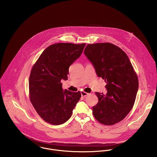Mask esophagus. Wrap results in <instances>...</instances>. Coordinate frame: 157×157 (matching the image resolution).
<instances>
[{"label":"esophagus","instance_id":"esophagus-1","mask_svg":"<svg viewBox=\"0 0 157 157\" xmlns=\"http://www.w3.org/2000/svg\"><path fill=\"white\" fill-rule=\"evenodd\" d=\"M81 95H82V96H83V97H86V96H87L88 95H89V93H86V92L82 91H81Z\"/></svg>","mask_w":157,"mask_h":157}]
</instances>
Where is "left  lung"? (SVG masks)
Listing matches in <instances>:
<instances>
[{"label":"left lung","mask_w":157,"mask_h":157,"mask_svg":"<svg viewBox=\"0 0 157 157\" xmlns=\"http://www.w3.org/2000/svg\"><path fill=\"white\" fill-rule=\"evenodd\" d=\"M96 72L107 83L105 94L96 93L94 118L104 125L123 120L132 109L139 87L137 75L124 51L110 43L88 44L84 50Z\"/></svg>","instance_id":"1"}]
</instances>
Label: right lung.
Segmentation results:
<instances>
[{"label": "right lung", "mask_w": 157, "mask_h": 157, "mask_svg": "<svg viewBox=\"0 0 157 157\" xmlns=\"http://www.w3.org/2000/svg\"><path fill=\"white\" fill-rule=\"evenodd\" d=\"M85 44L58 43L48 47L33 66L29 80V99L46 122L58 125L67 121L81 97L80 91H63L69 66L83 52Z\"/></svg>", "instance_id": "right-lung-1"}]
</instances>
